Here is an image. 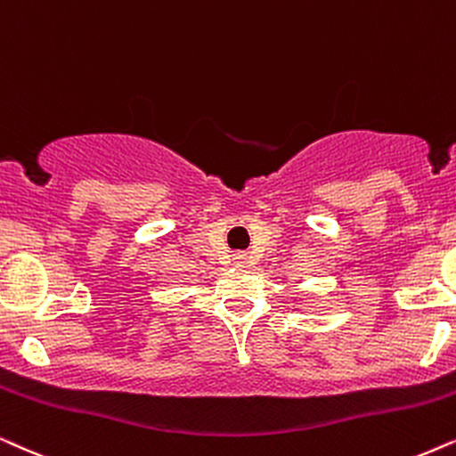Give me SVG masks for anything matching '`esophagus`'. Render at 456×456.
<instances>
[{
  "label": "esophagus",
  "mask_w": 456,
  "mask_h": 456,
  "mask_svg": "<svg viewBox=\"0 0 456 456\" xmlns=\"http://www.w3.org/2000/svg\"><path fill=\"white\" fill-rule=\"evenodd\" d=\"M235 263L244 265L246 263V254H235Z\"/></svg>",
  "instance_id": "1"
}]
</instances>
